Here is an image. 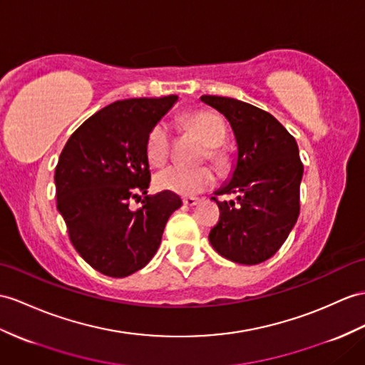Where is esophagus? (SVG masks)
Segmentation results:
<instances>
[{
	"instance_id": "34e87169",
	"label": "esophagus",
	"mask_w": 365,
	"mask_h": 365,
	"mask_svg": "<svg viewBox=\"0 0 365 365\" xmlns=\"http://www.w3.org/2000/svg\"><path fill=\"white\" fill-rule=\"evenodd\" d=\"M200 201H201V200H198V198H193V197H189V198H184V200H182V202H184V206H189V207H193V206H198V204H200Z\"/></svg>"
}]
</instances>
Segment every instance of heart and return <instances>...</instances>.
Returning <instances> with one entry per match:
<instances>
[{"mask_svg": "<svg viewBox=\"0 0 365 365\" xmlns=\"http://www.w3.org/2000/svg\"><path fill=\"white\" fill-rule=\"evenodd\" d=\"M187 123L209 147L207 156L212 159V163L220 168H225L227 159L218 148L223 145L226 139L225 122L217 114L197 113L190 115ZM168 153H170V130H168L167 123L158 122L147 135L145 155L153 165H161L167 161ZM155 184L159 190L192 197V195L210 189L215 184V175L209 167L190 168L172 164L156 173Z\"/></svg>", "mask_w": 365, "mask_h": 365, "instance_id": "heart-1", "label": "heart"}]
</instances>
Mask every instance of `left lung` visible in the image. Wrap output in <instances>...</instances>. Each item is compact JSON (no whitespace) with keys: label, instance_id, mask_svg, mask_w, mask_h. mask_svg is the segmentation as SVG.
Here are the masks:
<instances>
[{"label":"left lung","instance_id":"obj_1","mask_svg":"<svg viewBox=\"0 0 365 365\" xmlns=\"http://www.w3.org/2000/svg\"><path fill=\"white\" fill-rule=\"evenodd\" d=\"M200 101L225 115L237 144L234 170L215 192L235 200L210 198L220 221L209 242L229 260L259 264L280 250L299 218L304 165L297 142L272 114L251 103L221 96Z\"/></svg>","mask_w":365,"mask_h":365}]
</instances>
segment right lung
Listing matches in <instances>:
<instances>
[{"label":"right lung","instance_id":"1","mask_svg":"<svg viewBox=\"0 0 365 365\" xmlns=\"http://www.w3.org/2000/svg\"><path fill=\"white\" fill-rule=\"evenodd\" d=\"M176 102L178 96L115 101L86 119L60 153L57 209L76 251L108 277L144 268L161 245L167 220L182 206L176 193L163 190L148 195L136 211L128 207L150 187L148 131Z\"/></svg>","mask_w":365,"mask_h":365}]
</instances>
